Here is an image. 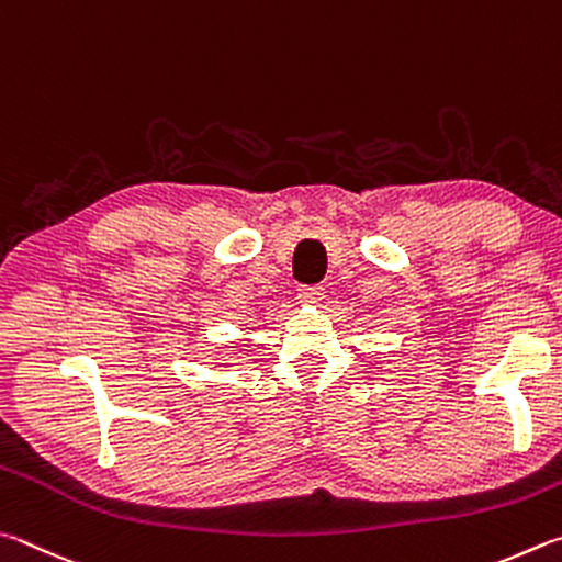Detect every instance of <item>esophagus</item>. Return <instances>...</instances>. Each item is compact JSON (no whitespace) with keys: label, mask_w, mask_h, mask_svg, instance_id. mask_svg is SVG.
<instances>
[{"label":"esophagus","mask_w":562,"mask_h":562,"mask_svg":"<svg viewBox=\"0 0 562 562\" xmlns=\"http://www.w3.org/2000/svg\"><path fill=\"white\" fill-rule=\"evenodd\" d=\"M323 286H303L299 289V301L306 303V306H313V303H321L323 301Z\"/></svg>","instance_id":"1"}]
</instances>
